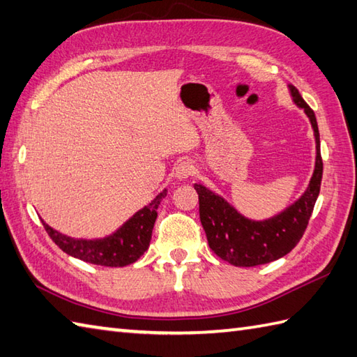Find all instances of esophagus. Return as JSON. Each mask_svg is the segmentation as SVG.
Masks as SVG:
<instances>
[{
    "label": "esophagus",
    "instance_id": "1",
    "mask_svg": "<svg viewBox=\"0 0 357 357\" xmlns=\"http://www.w3.org/2000/svg\"><path fill=\"white\" fill-rule=\"evenodd\" d=\"M193 172H195V165L190 161H181L176 165V169H174V176L181 181H184L190 178Z\"/></svg>",
    "mask_w": 357,
    "mask_h": 357
}]
</instances>
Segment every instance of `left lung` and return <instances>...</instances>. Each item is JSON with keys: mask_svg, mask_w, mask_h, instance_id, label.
<instances>
[{"mask_svg": "<svg viewBox=\"0 0 357 357\" xmlns=\"http://www.w3.org/2000/svg\"><path fill=\"white\" fill-rule=\"evenodd\" d=\"M294 104L304 109L312 123L316 139V162L305 193L279 215L265 221L242 216L222 196L206 185L195 184L199 196V218L213 253L234 267H256L290 253L304 234L321 190L322 158L314 112L302 100L299 90L288 86Z\"/></svg>", "mask_w": 357, "mask_h": 357, "instance_id": "left-lung-1", "label": "left lung"}]
</instances>
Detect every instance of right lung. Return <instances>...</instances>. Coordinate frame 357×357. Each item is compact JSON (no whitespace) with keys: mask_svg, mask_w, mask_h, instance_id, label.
I'll use <instances>...</instances> for the list:
<instances>
[{"mask_svg":"<svg viewBox=\"0 0 357 357\" xmlns=\"http://www.w3.org/2000/svg\"><path fill=\"white\" fill-rule=\"evenodd\" d=\"M165 195L167 190H162L149 206L136 211L115 233L102 239H73L41 222L52 241L67 255L104 267H126L138 261L149 248L158 216L156 210Z\"/></svg>","mask_w":357,"mask_h":357,"instance_id":"add662e5","label":"right lung"}]
</instances>
